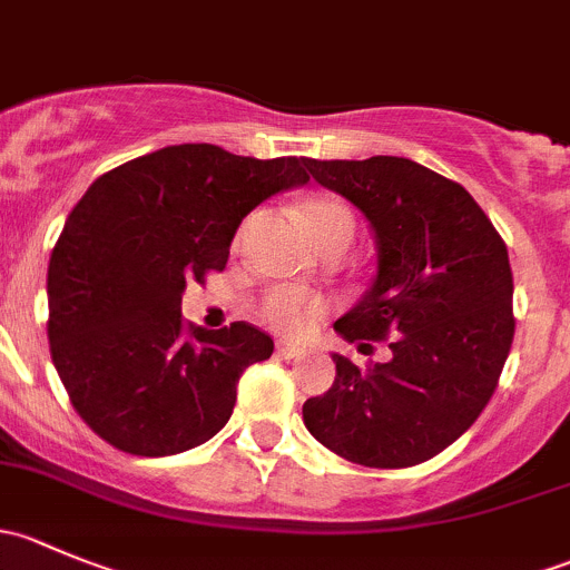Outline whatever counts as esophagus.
<instances>
[{"label":"esophagus","mask_w":570,"mask_h":570,"mask_svg":"<svg viewBox=\"0 0 570 570\" xmlns=\"http://www.w3.org/2000/svg\"><path fill=\"white\" fill-rule=\"evenodd\" d=\"M275 353H278L281 358H301L306 350H303L301 344H295V342H278V344H275Z\"/></svg>","instance_id":"obj_1"}]
</instances>
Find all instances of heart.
I'll list each match as a JSON object with an SVG mask.
<instances>
[{
	"label": "heart",
	"instance_id": "b5f03b06",
	"mask_svg": "<svg viewBox=\"0 0 570 570\" xmlns=\"http://www.w3.org/2000/svg\"><path fill=\"white\" fill-rule=\"evenodd\" d=\"M301 217L308 228V237L317 245V250L327 243H347L355 234V220L347 206L336 198H312L301 206ZM320 301L301 295L292 289H278L264 303V314L273 322V327L284 333H303L320 317Z\"/></svg>",
	"mask_w": 570,
	"mask_h": 570
}]
</instances>
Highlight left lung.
Listing matches in <instances>:
<instances>
[{"instance_id": "8db88e82", "label": "left lung", "mask_w": 570, "mask_h": 570, "mask_svg": "<svg viewBox=\"0 0 570 570\" xmlns=\"http://www.w3.org/2000/svg\"><path fill=\"white\" fill-rule=\"evenodd\" d=\"M375 234L377 273L333 331L392 336L386 364L333 353L336 381L303 405L308 433L370 469H405L458 441L497 389L513 344V273L485 212L458 181L405 157L303 159Z\"/></svg>"}]
</instances>
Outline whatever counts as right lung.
Segmentation results:
<instances>
[{"mask_svg": "<svg viewBox=\"0 0 570 570\" xmlns=\"http://www.w3.org/2000/svg\"><path fill=\"white\" fill-rule=\"evenodd\" d=\"M301 163L184 142L90 184L51 250L46 295L51 361L94 433L165 458L226 428L239 377L273 338L248 322L187 327L181 295L226 267L243 217L308 181Z\"/></svg>", "mask_w": 570, "mask_h": 570, "instance_id": "add662e5", "label": "right lung"}]
</instances>
